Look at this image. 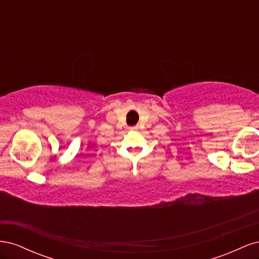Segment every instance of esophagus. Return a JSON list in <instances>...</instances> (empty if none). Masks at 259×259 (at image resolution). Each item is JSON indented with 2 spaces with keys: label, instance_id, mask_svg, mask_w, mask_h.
I'll use <instances>...</instances> for the list:
<instances>
[{
  "label": "esophagus",
  "instance_id": "esophagus-1",
  "mask_svg": "<svg viewBox=\"0 0 259 259\" xmlns=\"http://www.w3.org/2000/svg\"><path fill=\"white\" fill-rule=\"evenodd\" d=\"M131 130H134V131H136V130H137V127H136V126H133V127H131Z\"/></svg>",
  "mask_w": 259,
  "mask_h": 259
}]
</instances>
